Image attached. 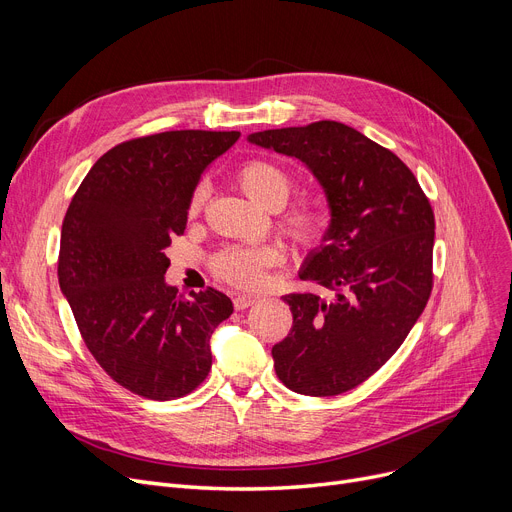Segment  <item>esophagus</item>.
Wrapping results in <instances>:
<instances>
[{
  "label": "esophagus",
  "instance_id": "1",
  "mask_svg": "<svg viewBox=\"0 0 512 512\" xmlns=\"http://www.w3.org/2000/svg\"><path fill=\"white\" fill-rule=\"evenodd\" d=\"M257 299H259V297H251V294H236V297H234V307H236L238 311H242V309L251 307L253 303H257Z\"/></svg>",
  "mask_w": 512,
  "mask_h": 512
}]
</instances>
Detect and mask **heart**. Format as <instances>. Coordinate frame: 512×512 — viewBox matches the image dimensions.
I'll return each instance as SVG.
<instances>
[{
	"label": "heart",
	"mask_w": 512,
	"mask_h": 512,
	"mask_svg": "<svg viewBox=\"0 0 512 512\" xmlns=\"http://www.w3.org/2000/svg\"><path fill=\"white\" fill-rule=\"evenodd\" d=\"M236 184L255 205L263 209H280L292 191V176L274 161L251 159L234 172ZM205 188H197L191 199V215L201 211ZM282 232L299 247H313L328 228V209L315 197H303L292 203L280 220ZM280 259L274 245L232 247L222 251L213 261V272L222 280L251 288L263 280V272Z\"/></svg>",
	"instance_id": "obj_1"
}]
</instances>
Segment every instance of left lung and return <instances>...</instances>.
<instances>
[{"label": "left lung", "instance_id": "left-lung-1", "mask_svg": "<svg viewBox=\"0 0 512 512\" xmlns=\"http://www.w3.org/2000/svg\"><path fill=\"white\" fill-rule=\"evenodd\" d=\"M249 143L301 159L330 207L324 245L299 276L332 297H282L292 328L272 348L276 375L305 396L353 390L398 351L432 294V205L390 149L342 122L253 132Z\"/></svg>", "mask_w": 512, "mask_h": 512}]
</instances>
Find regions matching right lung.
I'll list each match as a JSON object with an SVG mask.
<instances>
[{
  "mask_svg": "<svg viewBox=\"0 0 512 512\" xmlns=\"http://www.w3.org/2000/svg\"><path fill=\"white\" fill-rule=\"evenodd\" d=\"M240 132L170 130L103 153L62 224L58 278L76 326L114 382L151 400L193 392L209 338L232 315L224 292L178 297L164 249L186 228L195 188Z\"/></svg>",
  "mask_w": 512,
  "mask_h": 512,
  "instance_id": "right-lung-1",
  "label": "right lung"
}]
</instances>
